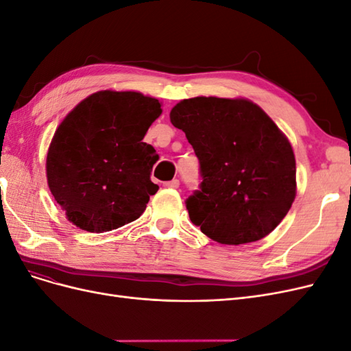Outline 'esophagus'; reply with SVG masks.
<instances>
[{"label":"esophagus","mask_w":351,"mask_h":351,"mask_svg":"<svg viewBox=\"0 0 351 351\" xmlns=\"http://www.w3.org/2000/svg\"><path fill=\"white\" fill-rule=\"evenodd\" d=\"M164 187H167V189H178L180 187V182H178V180H171V182L164 183Z\"/></svg>","instance_id":"1"}]
</instances>
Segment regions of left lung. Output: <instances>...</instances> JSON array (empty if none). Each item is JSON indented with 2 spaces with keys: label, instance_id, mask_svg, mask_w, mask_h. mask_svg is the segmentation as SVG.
<instances>
[{
  "label": "left lung",
  "instance_id": "obj_1",
  "mask_svg": "<svg viewBox=\"0 0 351 351\" xmlns=\"http://www.w3.org/2000/svg\"><path fill=\"white\" fill-rule=\"evenodd\" d=\"M169 120L183 130L200 164L189 217L209 239L244 244L268 236L295 197L289 139L256 104L197 97L178 102Z\"/></svg>",
  "mask_w": 351,
  "mask_h": 351
}]
</instances>
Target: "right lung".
<instances>
[{
	"instance_id": "obj_1",
	"label": "right lung",
	"mask_w": 351,
	"mask_h": 351,
	"mask_svg": "<svg viewBox=\"0 0 351 351\" xmlns=\"http://www.w3.org/2000/svg\"><path fill=\"white\" fill-rule=\"evenodd\" d=\"M158 99L139 92L101 90L58 125L47 155L52 196L74 226L104 232L139 218L158 186V161L143 137L161 115Z\"/></svg>"
}]
</instances>
